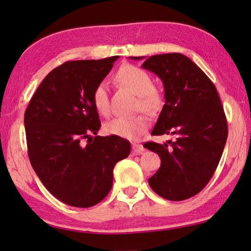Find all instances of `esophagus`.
I'll return each mask as SVG.
<instances>
[{"label":"esophagus","instance_id":"1","mask_svg":"<svg viewBox=\"0 0 251 251\" xmlns=\"http://www.w3.org/2000/svg\"><path fill=\"white\" fill-rule=\"evenodd\" d=\"M131 150H133L134 155L143 154V152L145 151V148H144L143 145H141V144H136V143H134L133 145H131Z\"/></svg>","mask_w":251,"mask_h":251}]
</instances>
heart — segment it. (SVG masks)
<instances>
[{
	"label": "heart",
	"instance_id": "obj_1",
	"mask_svg": "<svg viewBox=\"0 0 251 251\" xmlns=\"http://www.w3.org/2000/svg\"><path fill=\"white\" fill-rule=\"evenodd\" d=\"M116 80L122 86L126 87L138 97L137 107L147 114H156L163 106V96L160 92L152 87L151 75L138 67L124 65L118 70ZM93 104L97 112L107 116L110 112L107 87L105 83L97 84L92 94ZM150 122L145 116L133 118L116 117L107 122L104 129L107 134L118 136L122 138L135 139L145 133Z\"/></svg>",
	"mask_w": 251,
	"mask_h": 251
}]
</instances>
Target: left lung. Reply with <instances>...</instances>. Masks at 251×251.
<instances>
[{
    "mask_svg": "<svg viewBox=\"0 0 251 251\" xmlns=\"http://www.w3.org/2000/svg\"><path fill=\"white\" fill-rule=\"evenodd\" d=\"M142 67L158 76L165 90V104L151 135L175 138L144 145L161 160L148 184L160 197L185 201L201 192L222 158L228 135L224 107L214 83L185 55H154Z\"/></svg>",
    "mask_w": 251,
    "mask_h": 251,
    "instance_id": "obj_1",
    "label": "left lung"
}]
</instances>
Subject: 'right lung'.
<instances>
[{
    "label": "right lung",
    "mask_w": 251,
    "mask_h": 251,
    "mask_svg": "<svg viewBox=\"0 0 251 251\" xmlns=\"http://www.w3.org/2000/svg\"><path fill=\"white\" fill-rule=\"evenodd\" d=\"M116 59L64 63L42 80L25 110L32 167L46 189L70 206L87 208L103 201L112 188L116 163L130 152L124 138L92 136L100 127L93 91Z\"/></svg>",
    "instance_id": "obj_1"
}]
</instances>
